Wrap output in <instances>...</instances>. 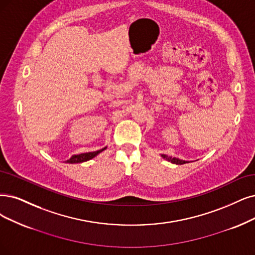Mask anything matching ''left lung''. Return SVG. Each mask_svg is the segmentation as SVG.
I'll list each match as a JSON object with an SVG mask.
<instances>
[{"label":"left lung","mask_w":255,"mask_h":255,"mask_svg":"<svg viewBox=\"0 0 255 255\" xmlns=\"http://www.w3.org/2000/svg\"><path fill=\"white\" fill-rule=\"evenodd\" d=\"M164 159H166V161L170 162L172 164H176V165H184V164H187V163H190L188 161H184V159H181V158H177V157H172V156H168L166 154H162L161 155Z\"/></svg>","instance_id":"8db88e82"}]
</instances>
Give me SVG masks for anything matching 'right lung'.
<instances>
[{
  "mask_svg": "<svg viewBox=\"0 0 255 255\" xmlns=\"http://www.w3.org/2000/svg\"><path fill=\"white\" fill-rule=\"evenodd\" d=\"M107 147L103 148L101 150H98V151H93V152H86V153H80V154H73L69 159L65 161V163L68 164H79V163H84L87 162L89 159L96 157L98 154H100L102 151H104Z\"/></svg>",
  "mask_w": 255,
  "mask_h": 255,
  "instance_id": "right-lung-1",
  "label": "right lung"
}]
</instances>
